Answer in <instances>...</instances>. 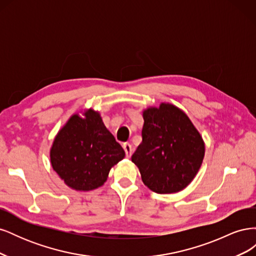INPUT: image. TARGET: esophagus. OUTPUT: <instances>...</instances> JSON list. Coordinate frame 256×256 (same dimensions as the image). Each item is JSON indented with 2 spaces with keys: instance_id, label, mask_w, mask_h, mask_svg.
Here are the masks:
<instances>
[{
  "instance_id": "obj_1",
  "label": "esophagus",
  "mask_w": 256,
  "mask_h": 256,
  "mask_svg": "<svg viewBox=\"0 0 256 256\" xmlns=\"http://www.w3.org/2000/svg\"><path fill=\"white\" fill-rule=\"evenodd\" d=\"M122 147H124V150H125L126 157H127V158H130L131 154H132V152H134L132 146H131V144H129V143H125V144L122 145Z\"/></svg>"
}]
</instances>
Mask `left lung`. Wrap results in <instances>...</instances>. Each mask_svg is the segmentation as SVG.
Instances as JSON below:
<instances>
[{
    "mask_svg": "<svg viewBox=\"0 0 256 256\" xmlns=\"http://www.w3.org/2000/svg\"><path fill=\"white\" fill-rule=\"evenodd\" d=\"M143 120L142 143L131 157L142 182L160 194L184 190L202 166V136L187 114L168 102L146 108Z\"/></svg>",
    "mask_w": 256,
    "mask_h": 256,
    "instance_id": "obj_1",
    "label": "left lung"
}]
</instances>
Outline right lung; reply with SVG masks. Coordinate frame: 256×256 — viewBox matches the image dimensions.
<instances>
[{"label":"right lung","mask_w":256,"mask_h":256,"mask_svg":"<svg viewBox=\"0 0 256 256\" xmlns=\"http://www.w3.org/2000/svg\"><path fill=\"white\" fill-rule=\"evenodd\" d=\"M124 158L125 150L92 108L72 114L50 148L53 171L76 191L102 187L110 170Z\"/></svg>","instance_id":"right-lung-1"}]
</instances>
